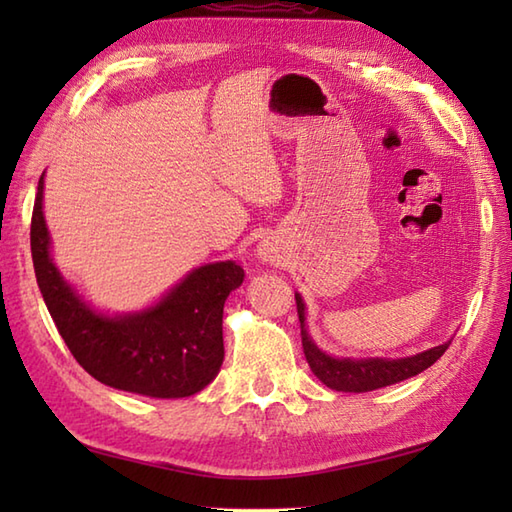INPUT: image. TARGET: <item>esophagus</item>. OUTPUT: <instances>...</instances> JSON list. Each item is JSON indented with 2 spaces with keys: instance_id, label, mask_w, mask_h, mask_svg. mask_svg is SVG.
<instances>
[{
  "instance_id": "obj_1",
  "label": "esophagus",
  "mask_w": 512,
  "mask_h": 512,
  "mask_svg": "<svg viewBox=\"0 0 512 512\" xmlns=\"http://www.w3.org/2000/svg\"><path fill=\"white\" fill-rule=\"evenodd\" d=\"M257 257H259V262H275V257H277V250H275V246H273V242H268V239H264V242H259V246H257Z\"/></svg>"
}]
</instances>
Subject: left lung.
I'll use <instances>...</instances> for the list:
<instances>
[{
  "mask_svg": "<svg viewBox=\"0 0 512 512\" xmlns=\"http://www.w3.org/2000/svg\"><path fill=\"white\" fill-rule=\"evenodd\" d=\"M297 299V312L301 321V343L303 352H306V361L325 387L334 391H345V394H363V391H374L387 385H396L400 380H407L411 376H418L424 369L433 363L447 350L449 343H442L429 350L402 356V358H383V356H367V358H352V356H332L323 352L321 347L314 343L308 332L306 321V301L295 292Z\"/></svg>",
  "mask_w": 512,
  "mask_h": 512,
  "instance_id": "8db88e82",
  "label": "left lung"
}]
</instances>
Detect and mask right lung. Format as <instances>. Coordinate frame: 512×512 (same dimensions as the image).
<instances>
[{
  "label": "right lung",
  "instance_id": "obj_1",
  "mask_svg": "<svg viewBox=\"0 0 512 512\" xmlns=\"http://www.w3.org/2000/svg\"><path fill=\"white\" fill-rule=\"evenodd\" d=\"M41 173L30 226L37 284L61 339L99 383L149 398H187L220 374L224 301L242 286L233 259L189 270L158 301L132 312H105L61 275L43 215Z\"/></svg>",
  "mask_w": 512,
  "mask_h": 512
}]
</instances>
